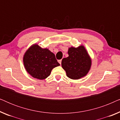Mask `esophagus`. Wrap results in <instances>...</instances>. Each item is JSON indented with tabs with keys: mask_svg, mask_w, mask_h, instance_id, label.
<instances>
[{
	"mask_svg": "<svg viewBox=\"0 0 120 120\" xmlns=\"http://www.w3.org/2000/svg\"><path fill=\"white\" fill-rule=\"evenodd\" d=\"M58 63L60 64H61V62H62V60H58Z\"/></svg>",
	"mask_w": 120,
	"mask_h": 120,
	"instance_id": "34e87169",
	"label": "esophagus"
}]
</instances>
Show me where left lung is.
<instances>
[{
  "label": "left lung",
  "instance_id": "8db88e82",
  "mask_svg": "<svg viewBox=\"0 0 120 120\" xmlns=\"http://www.w3.org/2000/svg\"><path fill=\"white\" fill-rule=\"evenodd\" d=\"M69 56L62 60V67L67 76L73 80H78L86 76L90 70L92 60L83 45L68 48Z\"/></svg>",
  "mask_w": 120,
  "mask_h": 120
}]
</instances>
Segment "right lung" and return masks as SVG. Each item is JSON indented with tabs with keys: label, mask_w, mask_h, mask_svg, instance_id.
<instances>
[{
	"label": "right lung",
	"mask_w": 120,
	"mask_h": 120,
	"mask_svg": "<svg viewBox=\"0 0 120 120\" xmlns=\"http://www.w3.org/2000/svg\"><path fill=\"white\" fill-rule=\"evenodd\" d=\"M23 62L27 73L39 80L46 79L54 68L60 65L55 54L49 49L42 48L36 43L25 52Z\"/></svg>",
	"instance_id": "1"
}]
</instances>
